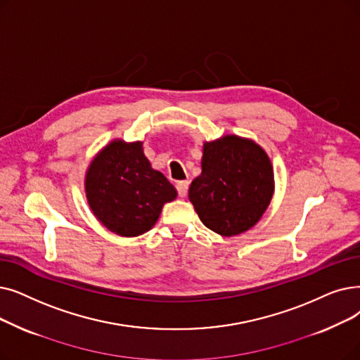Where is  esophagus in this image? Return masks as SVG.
Instances as JSON below:
<instances>
[{
    "label": "esophagus",
    "mask_w": 360,
    "mask_h": 360,
    "mask_svg": "<svg viewBox=\"0 0 360 360\" xmlns=\"http://www.w3.org/2000/svg\"><path fill=\"white\" fill-rule=\"evenodd\" d=\"M188 186H190V182L188 181H179L176 184V190H178V194L179 197H186V194H188Z\"/></svg>",
    "instance_id": "esophagus-1"
}]
</instances>
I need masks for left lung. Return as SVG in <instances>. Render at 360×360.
I'll return each instance as SVG.
<instances>
[{"mask_svg": "<svg viewBox=\"0 0 360 360\" xmlns=\"http://www.w3.org/2000/svg\"><path fill=\"white\" fill-rule=\"evenodd\" d=\"M274 191L268 153L250 138L224 135L202 144L201 174L191 182L188 198L209 229L232 237L260 221Z\"/></svg>", "mask_w": 360, "mask_h": 360, "instance_id": "1", "label": "left lung"}]
</instances>
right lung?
Here are the masks:
<instances>
[{"label": "right lung", "instance_id": "add662e5", "mask_svg": "<svg viewBox=\"0 0 360 360\" xmlns=\"http://www.w3.org/2000/svg\"><path fill=\"white\" fill-rule=\"evenodd\" d=\"M85 194L94 216L120 237L150 231L166 202L178 195L162 172L151 167L143 141L113 139L94 158L85 174Z\"/></svg>", "mask_w": 360, "mask_h": 360}]
</instances>
